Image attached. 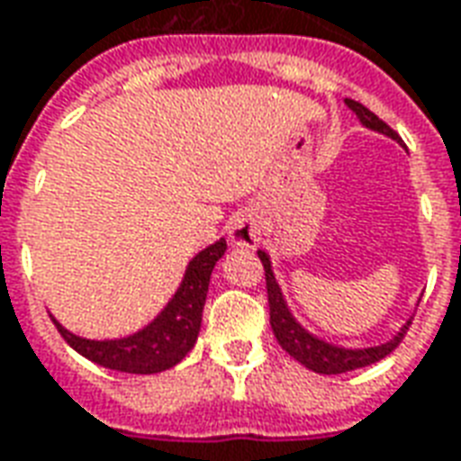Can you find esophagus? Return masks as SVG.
Masks as SVG:
<instances>
[{
  "instance_id": "esophagus-1",
  "label": "esophagus",
  "mask_w": 461,
  "mask_h": 461,
  "mask_svg": "<svg viewBox=\"0 0 461 461\" xmlns=\"http://www.w3.org/2000/svg\"><path fill=\"white\" fill-rule=\"evenodd\" d=\"M230 240L237 247H254L259 241V221L254 220V214L234 217L230 227Z\"/></svg>"
}]
</instances>
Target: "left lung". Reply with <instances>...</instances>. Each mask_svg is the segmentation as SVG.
<instances>
[{
	"label": "left lung",
	"instance_id": "left-lung-1",
	"mask_svg": "<svg viewBox=\"0 0 461 461\" xmlns=\"http://www.w3.org/2000/svg\"><path fill=\"white\" fill-rule=\"evenodd\" d=\"M356 115L360 118L363 125L367 128H373L377 132H385L390 138H397V132L387 125L383 118H377L373 111H367L366 105L357 104V101H346ZM259 259L261 267H264V279H267V299H269V321H271V330H274V336L279 340V346L289 353L294 360H299L301 366H306L313 373H321V375H339V373H348V370H356V367H366L373 366L377 360H383L385 356H390L393 350H395L402 339H405V333L410 330V321H407V326H402V330L397 333L395 339L387 340L383 346L375 348H363V350H346V348H336L329 346V343H323V340L313 339L309 336L306 330L301 329L296 321L291 319L289 309H286V303L281 299V291L276 286V281H274V274H271V261L269 257L259 251Z\"/></svg>",
	"mask_w": 461,
	"mask_h": 461
}]
</instances>
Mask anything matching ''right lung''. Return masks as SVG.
<instances>
[{"label": "right lung", "mask_w": 461, "mask_h": 461, "mask_svg": "<svg viewBox=\"0 0 461 461\" xmlns=\"http://www.w3.org/2000/svg\"><path fill=\"white\" fill-rule=\"evenodd\" d=\"M227 251V241H214L212 247L200 251L187 267L185 281L158 319L148 329L122 340H86L68 333L56 323L61 339L78 350L81 356L94 360L98 366L132 373V375H150L177 366L187 356L197 340L202 323V309L210 289V276L214 264Z\"/></svg>", "instance_id": "obj_1"}]
</instances>
